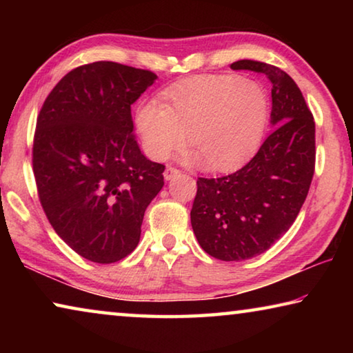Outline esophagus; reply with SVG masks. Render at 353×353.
<instances>
[{
  "label": "esophagus",
  "mask_w": 353,
  "mask_h": 353,
  "mask_svg": "<svg viewBox=\"0 0 353 353\" xmlns=\"http://www.w3.org/2000/svg\"><path fill=\"white\" fill-rule=\"evenodd\" d=\"M179 172H181V170H177L176 166H171V165H168V166H166L165 172H163V177L166 179V181H171V179L174 177V176H177Z\"/></svg>",
  "instance_id": "1"
}]
</instances>
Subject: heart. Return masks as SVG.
Here are the masks:
<instances>
[{"mask_svg":"<svg viewBox=\"0 0 353 353\" xmlns=\"http://www.w3.org/2000/svg\"><path fill=\"white\" fill-rule=\"evenodd\" d=\"M270 118V97L259 82L236 74H207L174 83L162 104L148 101L135 113L143 149L165 160L185 145L214 170L234 168L259 148Z\"/></svg>","mask_w":353,"mask_h":353,"instance_id":"b5f03b06","label":"heart"}]
</instances>
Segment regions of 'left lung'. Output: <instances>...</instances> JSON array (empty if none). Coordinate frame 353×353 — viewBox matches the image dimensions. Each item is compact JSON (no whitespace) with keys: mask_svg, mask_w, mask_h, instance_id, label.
Listing matches in <instances>:
<instances>
[{"mask_svg":"<svg viewBox=\"0 0 353 353\" xmlns=\"http://www.w3.org/2000/svg\"><path fill=\"white\" fill-rule=\"evenodd\" d=\"M232 70L271 81L272 132L235 172L198 177L191 227L201 248L223 261L252 259L270 249L294 223L314 174V119L297 83L274 65L238 61Z\"/></svg>","mask_w":353,"mask_h":353,"instance_id":"left-lung-1","label":"left lung"}]
</instances>
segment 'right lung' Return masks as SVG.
Masks as SVG:
<instances>
[{"label": "right lung", "instance_id": "right-lung-1", "mask_svg": "<svg viewBox=\"0 0 353 353\" xmlns=\"http://www.w3.org/2000/svg\"><path fill=\"white\" fill-rule=\"evenodd\" d=\"M157 79L117 62L81 65L48 94L37 117L32 170L52 229L83 259L119 261L140 241L165 165L135 140L130 105Z\"/></svg>", "mask_w": 353, "mask_h": 353}]
</instances>
